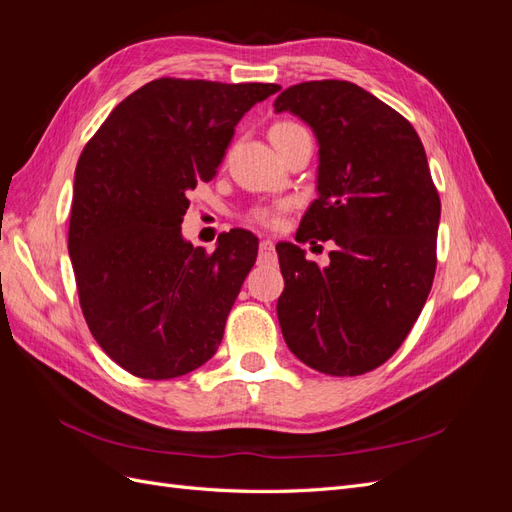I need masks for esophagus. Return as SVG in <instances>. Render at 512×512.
I'll list each match as a JSON object with an SVG mask.
<instances>
[{"label": "esophagus", "mask_w": 512, "mask_h": 512, "mask_svg": "<svg viewBox=\"0 0 512 512\" xmlns=\"http://www.w3.org/2000/svg\"><path fill=\"white\" fill-rule=\"evenodd\" d=\"M273 260H275L273 241H271V239H262V241H260V254H258V262H260V265H271Z\"/></svg>", "instance_id": "34e87169"}]
</instances>
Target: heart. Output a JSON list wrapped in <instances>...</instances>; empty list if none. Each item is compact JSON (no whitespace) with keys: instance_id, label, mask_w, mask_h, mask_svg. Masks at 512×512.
<instances>
[{"instance_id":"1","label":"heart","mask_w":512,"mask_h":512,"mask_svg":"<svg viewBox=\"0 0 512 512\" xmlns=\"http://www.w3.org/2000/svg\"><path fill=\"white\" fill-rule=\"evenodd\" d=\"M305 128H301L299 123L294 121H275L271 130H269V138L273 147L280 151L284 149L294 136L303 134ZM288 211V205L286 203H277V205H258L254 209H250V213H247V220H250L252 224H258V226H265V228H280L282 226V220H284V213Z\"/></svg>"}]
</instances>
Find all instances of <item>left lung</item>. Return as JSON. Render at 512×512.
<instances>
[{
	"label": "left lung",
	"mask_w": 512,
	"mask_h": 512,
	"mask_svg": "<svg viewBox=\"0 0 512 512\" xmlns=\"http://www.w3.org/2000/svg\"><path fill=\"white\" fill-rule=\"evenodd\" d=\"M318 138V198L297 241H335L331 265L277 243V318L290 352L329 376H361L404 344L436 275L440 196L421 138L348 81H307L275 100Z\"/></svg>",
	"instance_id": "obj_1"
}]
</instances>
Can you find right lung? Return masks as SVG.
Masks as SVG:
<instances>
[{
	"instance_id": "add662e5",
	"label": "right lung",
	"mask_w": 512,
	"mask_h": 512,
	"mask_svg": "<svg viewBox=\"0 0 512 512\" xmlns=\"http://www.w3.org/2000/svg\"><path fill=\"white\" fill-rule=\"evenodd\" d=\"M275 83L156 79L119 102L74 175L68 252L91 335L136 378L190 374L218 350L258 239L183 241L188 192L218 173L239 119Z\"/></svg>"
}]
</instances>
